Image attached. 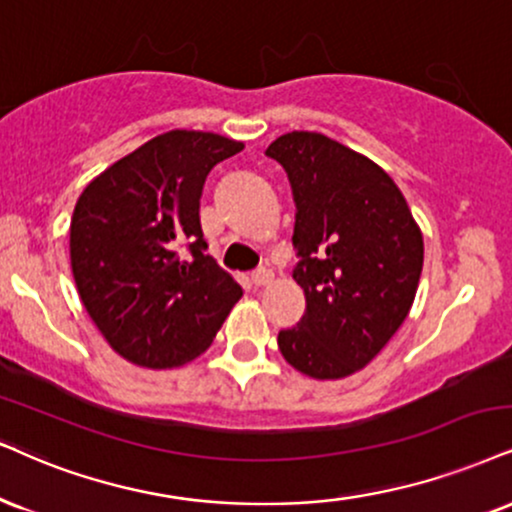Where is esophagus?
Segmentation results:
<instances>
[{
	"label": "esophagus",
	"instance_id": "esophagus-1",
	"mask_svg": "<svg viewBox=\"0 0 512 512\" xmlns=\"http://www.w3.org/2000/svg\"><path fill=\"white\" fill-rule=\"evenodd\" d=\"M251 280H254L256 287H270V285H273L275 275H273V270L261 268V270H256L254 275H251Z\"/></svg>",
	"mask_w": 512,
	"mask_h": 512
}]
</instances>
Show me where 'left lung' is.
Masks as SVG:
<instances>
[{"label": "left lung", "instance_id": "obj_1", "mask_svg": "<svg viewBox=\"0 0 512 512\" xmlns=\"http://www.w3.org/2000/svg\"><path fill=\"white\" fill-rule=\"evenodd\" d=\"M296 204L294 268L306 313L277 334L285 361L313 380H342L380 353L413 306L422 232L384 170L320 132L294 130L266 149Z\"/></svg>", "mask_w": 512, "mask_h": 512}]
</instances>
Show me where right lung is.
I'll return each mask as SVG.
<instances>
[{
    "label": "right lung",
    "instance_id": "add662e5",
    "mask_svg": "<svg viewBox=\"0 0 512 512\" xmlns=\"http://www.w3.org/2000/svg\"><path fill=\"white\" fill-rule=\"evenodd\" d=\"M244 149L216 132L170 130L82 189L71 218L80 301L118 356L178 368L204 353L242 296L206 251L199 199L216 163ZM187 243L192 262L177 246Z\"/></svg>",
    "mask_w": 512,
    "mask_h": 512
}]
</instances>
